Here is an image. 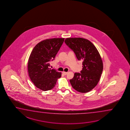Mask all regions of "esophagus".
I'll return each mask as SVG.
<instances>
[{
  "instance_id": "1",
  "label": "esophagus",
  "mask_w": 130,
  "mask_h": 130,
  "mask_svg": "<svg viewBox=\"0 0 130 130\" xmlns=\"http://www.w3.org/2000/svg\"><path fill=\"white\" fill-rule=\"evenodd\" d=\"M62 73L64 74V75H66V74H67V72L63 71V72H62Z\"/></svg>"
}]
</instances>
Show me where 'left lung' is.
Masks as SVG:
<instances>
[{
  "instance_id": "1",
  "label": "left lung",
  "mask_w": 130,
  "mask_h": 130,
  "mask_svg": "<svg viewBox=\"0 0 130 130\" xmlns=\"http://www.w3.org/2000/svg\"><path fill=\"white\" fill-rule=\"evenodd\" d=\"M64 42L74 52L77 59L83 61L80 73H75L73 78L70 80L71 86L81 93L90 91L96 86L103 71L98 51L93 44L85 39L68 38Z\"/></svg>"
}]
</instances>
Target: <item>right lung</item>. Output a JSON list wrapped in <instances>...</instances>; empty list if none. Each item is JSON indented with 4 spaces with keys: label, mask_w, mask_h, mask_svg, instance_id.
Here are the masks:
<instances>
[{
    "label": "right lung",
    "mask_w": 130,
    "mask_h": 130,
    "mask_svg": "<svg viewBox=\"0 0 130 130\" xmlns=\"http://www.w3.org/2000/svg\"><path fill=\"white\" fill-rule=\"evenodd\" d=\"M64 38L46 39L36 45L28 59V70L31 81L39 89L47 91L53 89L61 72L49 68L50 62L53 61Z\"/></svg>",
    "instance_id": "right-lung-1"
}]
</instances>
